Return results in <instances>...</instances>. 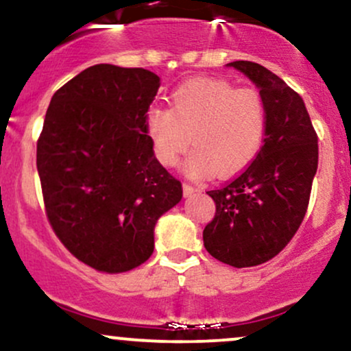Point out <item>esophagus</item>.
<instances>
[{"label":"esophagus","instance_id":"obj_1","mask_svg":"<svg viewBox=\"0 0 351 351\" xmlns=\"http://www.w3.org/2000/svg\"><path fill=\"white\" fill-rule=\"evenodd\" d=\"M196 191H199V189H198V188H193L191 184H188V183L183 184V195H184V198H189V196H191L193 193H196Z\"/></svg>","mask_w":351,"mask_h":351}]
</instances>
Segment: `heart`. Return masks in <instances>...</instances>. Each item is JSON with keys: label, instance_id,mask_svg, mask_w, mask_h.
I'll list each match as a JSON object with an SVG mask.
<instances>
[{"label": "heart", "instance_id": "heart-1", "mask_svg": "<svg viewBox=\"0 0 351 351\" xmlns=\"http://www.w3.org/2000/svg\"><path fill=\"white\" fill-rule=\"evenodd\" d=\"M171 108L152 107L145 117L155 158L173 168L189 143L184 162L188 178L216 173L231 176L245 170L264 145L267 108L254 88H237L226 80H189L170 97Z\"/></svg>", "mask_w": 351, "mask_h": 351}]
</instances>
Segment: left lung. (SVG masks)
<instances>
[{"label":"left lung","mask_w":351,"mask_h":351,"mask_svg":"<svg viewBox=\"0 0 351 351\" xmlns=\"http://www.w3.org/2000/svg\"><path fill=\"white\" fill-rule=\"evenodd\" d=\"M234 67L259 88L267 128L259 155L226 186L208 191L216 215L204 228L206 251L232 267H252L277 256L307 213L318 167V140L304 100L274 72L251 60Z\"/></svg>","instance_id":"left-lung-1"}]
</instances>
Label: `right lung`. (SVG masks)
I'll use <instances>...</instances> for the list:
<instances>
[{"label":"right lung","mask_w":351,"mask_h":351,"mask_svg":"<svg viewBox=\"0 0 351 351\" xmlns=\"http://www.w3.org/2000/svg\"><path fill=\"white\" fill-rule=\"evenodd\" d=\"M160 77L97 64L52 95L38 140L44 206L79 261L117 274L143 264L158 217L181 201V183L155 158L145 127Z\"/></svg>","instance_id":"1"}]
</instances>
